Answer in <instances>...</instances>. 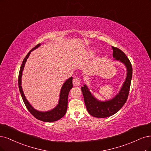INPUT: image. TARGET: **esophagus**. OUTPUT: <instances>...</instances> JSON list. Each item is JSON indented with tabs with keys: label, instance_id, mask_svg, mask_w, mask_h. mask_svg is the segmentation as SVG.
Instances as JSON below:
<instances>
[{
	"label": "esophagus",
	"instance_id": "34e87169",
	"mask_svg": "<svg viewBox=\"0 0 151 151\" xmlns=\"http://www.w3.org/2000/svg\"><path fill=\"white\" fill-rule=\"evenodd\" d=\"M80 82H81V79L80 78L75 77L73 79V85L75 86H78L80 85Z\"/></svg>",
	"mask_w": 151,
	"mask_h": 151
}]
</instances>
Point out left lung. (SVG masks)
Masks as SVG:
<instances>
[{"instance_id":"left-lung-1","label":"left lung","mask_w":151,"mask_h":151,"mask_svg":"<svg viewBox=\"0 0 151 151\" xmlns=\"http://www.w3.org/2000/svg\"><path fill=\"white\" fill-rule=\"evenodd\" d=\"M114 61H119L127 68V76L118 93L111 99L100 101L91 93L86 85L81 87L85 104L88 112L96 118H106L114 115L119 111L128 98L131 80L132 77V65L125 53L117 47L111 46Z\"/></svg>"}]
</instances>
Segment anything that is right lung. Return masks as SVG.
<instances>
[{
	"label": "right lung",
	"mask_w": 151,
	"mask_h": 151,
	"mask_svg": "<svg viewBox=\"0 0 151 151\" xmlns=\"http://www.w3.org/2000/svg\"><path fill=\"white\" fill-rule=\"evenodd\" d=\"M41 45V44H39L35 47L32 48V50H31L28 52V54L24 58L22 63L21 66L20 71L19 74V80H18V84H19V88L22 100L24 102L26 106L27 110L29 111V112L35 116V117L38 120L45 122H55L61 119L64 116L66 112L67 108H68V96L70 90L73 88V83L72 80L73 77L69 78L67 79L65 82L63 83L60 93L59 100H58V104L55 106L54 109H52L49 111H39L35 109L33 106L30 104L29 102L26 99V97L24 95V91L22 88V71L24 68V66L26 65L27 60L31 52L37 49V47H40Z\"/></svg>",
	"instance_id": "right-lung-1"
}]
</instances>
